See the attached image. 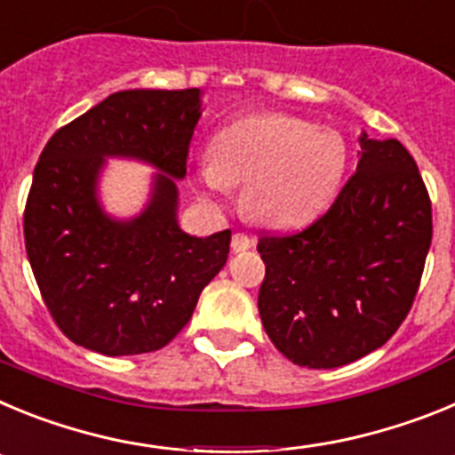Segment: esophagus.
<instances>
[{
  "mask_svg": "<svg viewBox=\"0 0 455 455\" xmlns=\"http://www.w3.org/2000/svg\"><path fill=\"white\" fill-rule=\"evenodd\" d=\"M248 248H252L251 236L243 235V232H236V235H232V251L243 252V251H248Z\"/></svg>",
  "mask_w": 455,
  "mask_h": 455,
  "instance_id": "obj_1",
  "label": "esophagus"
}]
</instances>
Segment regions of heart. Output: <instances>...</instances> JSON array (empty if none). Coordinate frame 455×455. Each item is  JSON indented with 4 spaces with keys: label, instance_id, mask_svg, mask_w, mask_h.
<instances>
[{
    "label": "heart",
    "instance_id": "heart-1",
    "mask_svg": "<svg viewBox=\"0 0 455 455\" xmlns=\"http://www.w3.org/2000/svg\"><path fill=\"white\" fill-rule=\"evenodd\" d=\"M348 148L339 132L287 114L243 116L209 143V162L193 184L209 203L225 204L243 187V207L273 230H296L319 219L339 193Z\"/></svg>",
    "mask_w": 455,
    "mask_h": 455
}]
</instances>
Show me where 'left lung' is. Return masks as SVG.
I'll return each mask as SVG.
<instances>
[{
  "label": "left lung",
  "instance_id": "1",
  "mask_svg": "<svg viewBox=\"0 0 455 455\" xmlns=\"http://www.w3.org/2000/svg\"><path fill=\"white\" fill-rule=\"evenodd\" d=\"M332 207L299 235L262 236L259 316L293 364L335 369L380 348L408 316L431 248V198L396 139L360 134Z\"/></svg>",
  "mask_w": 455,
  "mask_h": 455
}]
</instances>
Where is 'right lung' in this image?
<instances>
[{"mask_svg": "<svg viewBox=\"0 0 455 455\" xmlns=\"http://www.w3.org/2000/svg\"><path fill=\"white\" fill-rule=\"evenodd\" d=\"M200 116V88L118 91L56 132L36 164L27 257L56 325L88 351L164 348L228 262L230 230L193 236L178 223V180ZM107 158L157 171L147 207L132 220L107 215L99 203Z\"/></svg>", "mask_w": 455, "mask_h": 455, "instance_id": "obj_1", "label": "right lung"}]
</instances>
